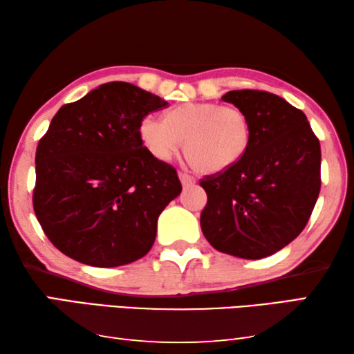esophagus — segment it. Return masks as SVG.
<instances>
[{
	"instance_id": "obj_1",
	"label": "esophagus",
	"mask_w": 354,
	"mask_h": 354,
	"mask_svg": "<svg viewBox=\"0 0 354 354\" xmlns=\"http://www.w3.org/2000/svg\"><path fill=\"white\" fill-rule=\"evenodd\" d=\"M179 179H181V183L184 187H189V185H194L195 184V178L187 175V173H179Z\"/></svg>"
}]
</instances>
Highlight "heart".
I'll return each mask as SVG.
<instances>
[{"label":"heart","instance_id":"heart-1","mask_svg":"<svg viewBox=\"0 0 354 354\" xmlns=\"http://www.w3.org/2000/svg\"><path fill=\"white\" fill-rule=\"evenodd\" d=\"M139 138L158 160L175 158L183 142L184 156L195 170L216 175L246 156L252 125L236 106L189 102L165 111L162 120L145 118L139 124Z\"/></svg>","mask_w":354,"mask_h":354}]
</instances>
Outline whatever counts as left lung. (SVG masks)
I'll use <instances>...</instances> for the list:
<instances>
[{
    "label": "left lung",
    "mask_w": 354,
    "mask_h": 354,
    "mask_svg": "<svg viewBox=\"0 0 354 354\" xmlns=\"http://www.w3.org/2000/svg\"><path fill=\"white\" fill-rule=\"evenodd\" d=\"M249 115L252 142L230 170L203 178L201 229L220 252L259 260L305 229L320 192V144L304 111L272 93L221 97Z\"/></svg>",
    "instance_id": "1"
}]
</instances>
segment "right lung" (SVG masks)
<instances>
[{"label":"right lung","instance_id":"right-lung-1","mask_svg":"<svg viewBox=\"0 0 354 354\" xmlns=\"http://www.w3.org/2000/svg\"><path fill=\"white\" fill-rule=\"evenodd\" d=\"M167 102L111 82L63 105L35 153L32 203L43 232L73 260L95 268L136 261L183 185L175 167L145 150L139 124Z\"/></svg>","mask_w":354,"mask_h":354}]
</instances>
